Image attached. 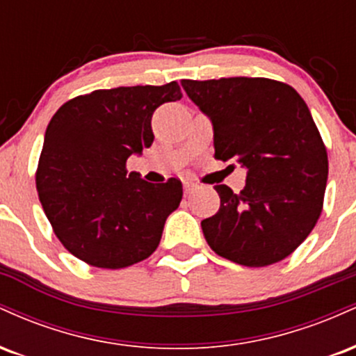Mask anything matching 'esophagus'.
<instances>
[{
	"instance_id": "obj_1",
	"label": "esophagus",
	"mask_w": 356,
	"mask_h": 356,
	"mask_svg": "<svg viewBox=\"0 0 356 356\" xmlns=\"http://www.w3.org/2000/svg\"><path fill=\"white\" fill-rule=\"evenodd\" d=\"M195 189H197V184L192 181H184V192H186V194H191V192H194Z\"/></svg>"
}]
</instances>
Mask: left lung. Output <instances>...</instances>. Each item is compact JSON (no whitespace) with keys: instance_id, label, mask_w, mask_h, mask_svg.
<instances>
[{"instance_id":"1","label":"left lung","mask_w":356,"mask_h":356,"mask_svg":"<svg viewBox=\"0 0 356 356\" xmlns=\"http://www.w3.org/2000/svg\"><path fill=\"white\" fill-rule=\"evenodd\" d=\"M189 99L211 117L214 157L248 169L236 194L214 186L220 207L201 222L216 254L248 268L283 261L313 231L328 179V154L308 105L271 79L182 80Z\"/></svg>"}]
</instances>
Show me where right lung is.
I'll return each instance as SVG.
<instances>
[{"label":"right lung","mask_w":356,"mask_h":356,"mask_svg":"<svg viewBox=\"0 0 356 356\" xmlns=\"http://www.w3.org/2000/svg\"><path fill=\"white\" fill-rule=\"evenodd\" d=\"M181 97L177 81L93 90L51 117L36 191L56 238L83 263L120 269L157 249L182 184L147 182L127 170V159L152 145L155 108Z\"/></svg>","instance_id":"obj_1"}]
</instances>
